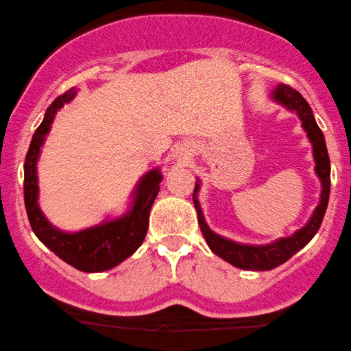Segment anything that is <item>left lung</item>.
I'll return each instance as SVG.
<instances>
[{"instance_id": "1", "label": "left lung", "mask_w": 351, "mask_h": 351, "mask_svg": "<svg viewBox=\"0 0 351 351\" xmlns=\"http://www.w3.org/2000/svg\"><path fill=\"white\" fill-rule=\"evenodd\" d=\"M274 98L277 101L284 104L292 111H297L300 119H302L303 129L306 130L313 143V152H315L316 159V174L319 176L322 182V193H321V203L316 208L315 215L303 229H300L297 234L292 237H285V239L277 240V242L271 245H265V247H252V245H242L235 243L232 240H227L224 237L217 235L209 229L206 222H204L203 213L199 209L197 195L199 184L197 182L193 192V203L198 213V224L202 229V234L209 245V248L215 252L217 256L226 259L227 263H230L232 266L240 267V269L247 271H269L274 267L280 266L282 263H285L287 259L293 256L298 250H302L309 240L315 237V234L319 230L321 222L324 219L327 203H329V193H330V161H329V153L326 148V140L322 135V130L319 125L316 124L315 116H313L311 108L306 99L300 95L297 90L292 88L290 85L280 84L276 88Z\"/></svg>"}]
</instances>
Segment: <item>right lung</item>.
Masks as SVG:
<instances>
[{
    "instance_id": "obj_1",
    "label": "right lung",
    "mask_w": 351,
    "mask_h": 351,
    "mask_svg": "<svg viewBox=\"0 0 351 351\" xmlns=\"http://www.w3.org/2000/svg\"><path fill=\"white\" fill-rule=\"evenodd\" d=\"M74 95V88L59 95L48 106L43 122L32 136L24 165V202L32 230L56 256L79 271L101 272L119 265L143 243L148 230L149 209L159 192V182L162 180V176L156 169L143 176L136 186L132 209L124 217L75 232V234H64L54 229L45 219L36 204V197H38L36 159H38L45 136L51 127L54 114L62 104L69 103Z\"/></svg>"
}]
</instances>
